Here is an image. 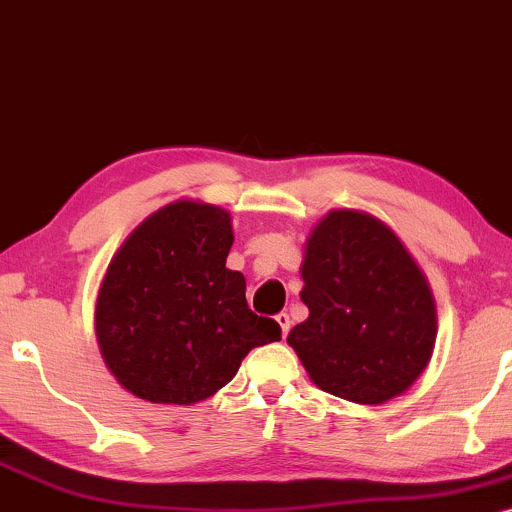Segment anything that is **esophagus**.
<instances>
[{"mask_svg":"<svg viewBox=\"0 0 512 512\" xmlns=\"http://www.w3.org/2000/svg\"><path fill=\"white\" fill-rule=\"evenodd\" d=\"M275 321H278V326H280V333H283V336H287V331H290V317H287L285 312H280L278 317H275Z\"/></svg>","mask_w":512,"mask_h":512,"instance_id":"34e87169","label":"esophagus"}]
</instances>
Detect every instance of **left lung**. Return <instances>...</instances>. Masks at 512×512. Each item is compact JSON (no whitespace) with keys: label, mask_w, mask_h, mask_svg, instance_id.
<instances>
[{"label":"left lung","mask_w":512,"mask_h":512,"mask_svg":"<svg viewBox=\"0 0 512 512\" xmlns=\"http://www.w3.org/2000/svg\"><path fill=\"white\" fill-rule=\"evenodd\" d=\"M300 292L309 317L287 333L309 380L355 404L404 394L438 336L426 273L380 217L329 210L309 232Z\"/></svg>","instance_id":"left-lung-1"}]
</instances>
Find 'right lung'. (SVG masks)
<instances>
[{"instance_id":"obj_1","label":"right lung","mask_w":512,"mask_h":512,"mask_svg":"<svg viewBox=\"0 0 512 512\" xmlns=\"http://www.w3.org/2000/svg\"><path fill=\"white\" fill-rule=\"evenodd\" d=\"M232 217L181 198L145 217L103 275L94 329L123 389L152 404L191 406L237 375L251 348L280 341L278 321L256 317L246 280L225 266Z\"/></svg>"}]
</instances>
